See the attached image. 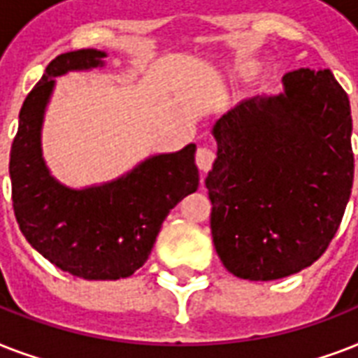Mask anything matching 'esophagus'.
<instances>
[{
	"mask_svg": "<svg viewBox=\"0 0 358 358\" xmlns=\"http://www.w3.org/2000/svg\"><path fill=\"white\" fill-rule=\"evenodd\" d=\"M215 157L217 156H215V150H213V148H210V146H199L195 154L196 167L201 169L202 173H208V171L212 169Z\"/></svg>",
	"mask_w": 358,
	"mask_h": 358,
	"instance_id": "1",
	"label": "esophagus"
}]
</instances>
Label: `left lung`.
Here are the masks:
<instances>
[{
	"label": "left lung",
	"mask_w": 358,
	"mask_h": 358,
	"mask_svg": "<svg viewBox=\"0 0 358 358\" xmlns=\"http://www.w3.org/2000/svg\"><path fill=\"white\" fill-rule=\"evenodd\" d=\"M284 94L250 98L213 126V245L232 275L277 280L327 250L353 187L350 98L331 70L297 69Z\"/></svg>",
	"instance_id": "left-lung-1"
}]
</instances>
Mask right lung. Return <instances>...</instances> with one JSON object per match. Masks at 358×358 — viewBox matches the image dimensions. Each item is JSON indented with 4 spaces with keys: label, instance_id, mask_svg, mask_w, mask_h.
I'll return each instance as SVG.
<instances>
[{
    "label": "right lung",
    "instance_id": "obj_1",
    "mask_svg": "<svg viewBox=\"0 0 358 358\" xmlns=\"http://www.w3.org/2000/svg\"><path fill=\"white\" fill-rule=\"evenodd\" d=\"M102 57L106 53L98 50H78L48 64L20 109L8 163L22 234L53 266L87 280L134 275L169 212L199 187L195 145L150 157L124 178L89 189H69L50 176L41 154V126L53 78L94 69Z\"/></svg>",
    "mask_w": 358,
    "mask_h": 358
}]
</instances>
